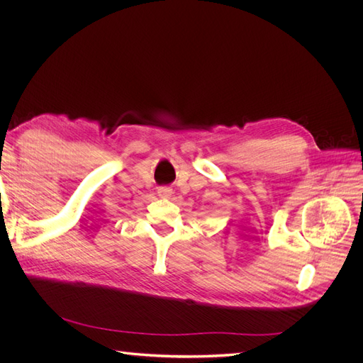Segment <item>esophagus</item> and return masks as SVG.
<instances>
[{
  "mask_svg": "<svg viewBox=\"0 0 363 363\" xmlns=\"http://www.w3.org/2000/svg\"><path fill=\"white\" fill-rule=\"evenodd\" d=\"M157 194H159V196H162V199H168V196H171V194H172V189L168 188V186H160V188L157 189Z\"/></svg>",
  "mask_w": 363,
  "mask_h": 363,
  "instance_id": "1",
  "label": "esophagus"
}]
</instances>
